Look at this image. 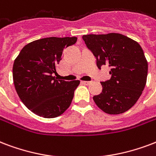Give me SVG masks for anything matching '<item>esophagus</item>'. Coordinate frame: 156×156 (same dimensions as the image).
<instances>
[{"label": "esophagus", "mask_w": 156, "mask_h": 156, "mask_svg": "<svg viewBox=\"0 0 156 156\" xmlns=\"http://www.w3.org/2000/svg\"><path fill=\"white\" fill-rule=\"evenodd\" d=\"M82 83L84 84V85H89L91 82H89V81H82Z\"/></svg>", "instance_id": "1"}]
</instances>
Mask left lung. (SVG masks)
I'll return each instance as SVG.
<instances>
[{
    "label": "left lung",
    "mask_w": 156,
    "mask_h": 156,
    "mask_svg": "<svg viewBox=\"0 0 156 156\" xmlns=\"http://www.w3.org/2000/svg\"><path fill=\"white\" fill-rule=\"evenodd\" d=\"M83 39L97 58V67L110 68L109 80L101 82V93L94 96L97 105L110 115H119L136 104L147 83L148 64L136 41L119 33L88 34Z\"/></svg>",
    "instance_id": "left-lung-1"
}]
</instances>
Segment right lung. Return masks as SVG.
<instances>
[{
  "instance_id": "right-lung-1",
  "label": "right lung",
  "mask_w": 156,
  "mask_h": 156,
  "mask_svg": "<svg viewBox=\"0 0 156 156\" xmlns=\"http://www.w3.org/2000/svg\"><path fill=\"white\" fill-rule=\"evenodd\" d=\"M77 37H46L27 44L13 65V80L20 100L28 110L43 118L59 116L69 107L80 81L53 77L64 50Z\"/></svg>"
}]
</instances>
